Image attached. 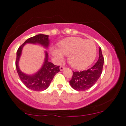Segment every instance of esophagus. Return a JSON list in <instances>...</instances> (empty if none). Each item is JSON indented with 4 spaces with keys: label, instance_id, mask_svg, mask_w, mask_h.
Here are the masks:
<instances>
[{
    "label": "esophagus",
    "instance_id": "obj_1",
    "mask_svg": "<svg viewBox=\"0 0 126 126\" xmlns=\"http://www.w3.org/2000/svg\"><path fill=\"white\" fill-rule=\"evenodd\" d=\"M59 68H60V71H62L64 70V67L63 65H61V66Z\"/></svg>",
    "mask_w": 126,
    "mask_h": 126
}]
</instances>
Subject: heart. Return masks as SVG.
<instances>
[{
  "mask_svg": "<svg viewBox=\"0 0 126 126\" xmlns=\"http://www.w3.org/2000/svg\"><path fill=\"white\" fill-rule=\"evenodd\" d=\"M50 51L57 61H62L64 54L68 55V61L71 66L76 69H83L94 61L96 47L93 41L72 37L62 42L60 49L53 47Z\"/></svg>",
  "mask_w": 126,
  "mask_h": 126,
  "instance_id": "1",
  "label": "heart"
}]
</instances>
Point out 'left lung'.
I'll return each instance as SVG.
<instances>
[{"label": "left lung", "mask_w": 126, "mask_h": 126, "mask_svg": "<svg viewBox=\"0 0 126 126\" xmlns=\"http://www.w3.org/2000/svg\"><path fill=\"white\" fill-rule=\"evenodd\" d=\"M99 59L97 62L90 68L80 72L73 71V76L69 81L73 89L77 91H85L91 88L98 80L102 73L104 63L100 47H99Z\"/></svg>", "instance_id": "1"}]
</instances>
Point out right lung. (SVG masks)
I'll list each match as a JSON object with an SVG mask.
<instances>
[{
	"mask_svg": "<svg viewBox=\"0 0 126 126\" xmlns=\"http://www.w3.org/2000/svg\"><path fill=\"white\" fill-rule=\"evenodd\" d=\"M27 43L36 44H38L47 49L50 44L49 36L39 34L26 40L17 51V58L16 67L17 73L23 83L28 88L35 91H44L47 89L50 84L56 73L60 71L59 65H55L48 61V54L45 50V59L41 68L36 73L29 75L22 72L19 69V61L22 54V49Z\"/></svg>",
	"mask_w": 126,
	"mask_h": 126,
	"instance_id": "right-lung-1",
	"label": "right lung"
}]
</instances>
